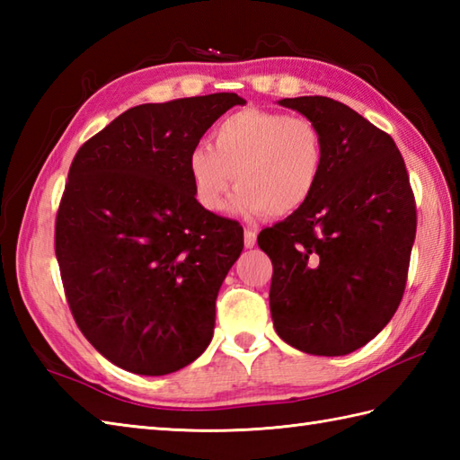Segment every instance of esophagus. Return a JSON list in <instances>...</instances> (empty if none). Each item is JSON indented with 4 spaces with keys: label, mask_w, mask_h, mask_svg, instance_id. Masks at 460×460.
I'll return each mask as SVG.
<instances>
[{
    "label": "esophagus",
    "mask_w": 460,
    "mask_h": 460,
    "mask_svg": "<svg viewBox=\"0 0 460 460\" xmlns=\"http://www.w3.org/2000/svg\"><path fill=\"white\" fill-rule=\"evenodd\" d=\"M243 241H245V247L252 249L257 245V231L255 229H245V235H243Z\"/></svg>",
    "instance_id": "esophagus-1"
}]
</instances>
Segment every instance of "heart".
Wrapping results in <instances>:
<instances>
[{"mask_svg": "<svg viewBox=\"0 0 460 460\" xmlns=\"http://www.w3.org/2000/svg\"><path fill=\"white\" fill-rule=\"evenodd\" d=\"M324 158L314 120L251 106L215 126L211 148H193L188 170L195 198L208 211H221L237 183V211L285 217L308 203Z\"/></svg>", "mask_w": 460, "mask_h": 460, "instance_id": "obj_1", "label": "heart"}]
</instances>
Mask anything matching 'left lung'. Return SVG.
Listing matches in <instances>:
<instances>
[{"mask_svg":"<svg viewBox=\"0 0 460 460\" xmlns=\"http://www.w3.org/2000/svg\"><path fill=\"white\" fill-rule=\"evenodd\" d=\"M314 120L324 170L305 208L259 233L272 261L277 334L314 356H346L394 318L417 231L415 195L402 152L344 102L282 99Z\"/></svg>","mask_w":460,"mask_h":460,"instance_id":"left-lung-1","label":"left lung"}]
</instances>
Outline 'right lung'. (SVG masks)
I'll use <instances>...</instances> for the list:
<instances>
[{
  "label": "right lung",
  "mask_w": 460,
  "mask_h": 460,
  "mask_svg": "<svg viewBox=\"0 0 460 460\" xmlns=\"http://www.w3.org/2000/svg\"><path fill=\"white\" fill-rule=\"evenodd\" d=\"M235 93L140 104L86 140L55 219L65 296L114 366L165 376L203 354L243 227L195 199L188 160Z\"/></svg>",
  "instance_id": "add662e5"
}]
</instances>
